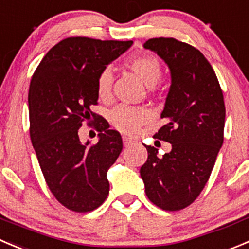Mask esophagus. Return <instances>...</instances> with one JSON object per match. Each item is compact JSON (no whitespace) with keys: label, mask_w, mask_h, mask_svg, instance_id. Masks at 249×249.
I'll use <instances>...</instances> for the list:
<instances>
[{"label":"esophagus","mask_w":249,"mask_h":249,"mask_svg":"<svg viewBox=\"0 0 249 249\" xmlns=\"http://www.w3.org/2000/svg\"><path fill=\"white\" fill-rule=\"evenodd\" d=\"M123 142H124V146L127 147V146H130V144H131L134 141H132L131 139H129V137L123 136Z\"/></svg>","instance_id":"esophagus-1"}]
</instances>
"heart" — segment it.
<instances>
[{"mask_svg": "<svg viewBox=\"0 0 249 249\" xmlns=\"http://www.w3.org/2000/svg\"><path fill=\"white\" fill-rule=\"evenodd\" d=\"M126 67L134 71L146 86L152 88L161 76V64L158 58L151 54H141L130 58ZM113 75L109 69H105L97 79V95L101 101H108L112 96ZM151 119V112L144 107H131L122 105L109 113L113 127L125 134H134L141 125Z\"/></svg>", "mask_w": 249, "mask_h": 249, "instance_id": "1", "label": "heart"}]
</instances>
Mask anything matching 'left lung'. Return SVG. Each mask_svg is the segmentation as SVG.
Listing matches in <instances>:
<instances>
[{"mask_svg":"<svg viewBox=\"0 0 249 249\" xmlns=\"http://www.w3.org/2000/svg\"><path fill=\"white\" fill-rule=\"evenodd\" d=\"M143 47L156 52L170 69L171 85L154 134L171 151L158 157L146 146L140 169L149 201L164 211L189 207L204 189L223 146L225 105L218 78L197 48L173 37L149 38Z\"/></svg>","mask_w":249,"mask_h":249,"instance_id":"left-lung-1","label":"left lung"}]
</instances>
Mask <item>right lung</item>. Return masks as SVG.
Wrapping results in <instances>:
<instances>
[{
  "instance_id": "obj_1",
  "label": "right lung",
  "mask_w": 249,
  "mask_h": 249,
  "mask_svg": "<svg viewBox=\"0 0 249 249\" xmlns=\"http://www.w3.org/2000/svg\"><path fill=\"white\" fill-rule=\"evenodd\" d=\"M131 45L81 36L64 38L46 53L31 79V143L48 189L73 212L93 211L109 194L107 171L122 152L123 140L91 108L97 105L100 74ZM92 119L98 122L99 142L81 144L78 129Z\"/></svg>"
}]
</instances>
